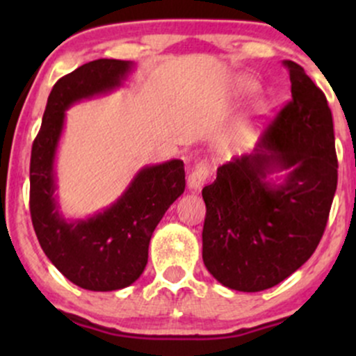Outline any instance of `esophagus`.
<instances>
[{"label":"esophagus","mask_w":356,"mask_h":356,"mask_svg":"<svg viewBox=\"0 0 356 356\" xmlns=\"http://www.w3.org/2000/svg\"><path fill=\"white\" fill-rule=\"evenodd\" d=\"M209 175H211L209 164H207V162H199V164L194 167V170L189 174V177H187V186H189V189L194 192L201 191L204 184H206L207 179H209Z\"/></svg>","instance_id":"34e87169"}]
</instances>
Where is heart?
<instances>
[{
    "mask_svg": "<svg viewBox=\"0 0 356 356\" xmlns=\"http://www.w3.org/2000/svg\"><path fill=\"white\" fill-rule=\"evenodd\" d=\"M236 88H238L239 93H252L256 90V83L252 80L249 79H241L238 80V85H236ZM264 112V107L263 104H254V107H252V115H261V113ZM248 117L244 118V120L239 122V125L236 127L234 132H232L231 136V144L232 145H239V144H244V142L248 140L249 137H251V134L254 132V122H252V118Z\"/></svg>",
    "mask_w": 356,
    "mask_h": 356,
    "instance_id": "b5f03b06",
    "label": "heart"
}]
</instances>
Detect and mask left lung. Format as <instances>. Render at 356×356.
Instances as JSON below:
<instances>
[{
  "label": "left lung",
  "instance_id": "left-lung-1",
  "mask_svg": "<svg viewBox=\"0 0 356 356\" xmlns=\"http://www.w3.org/2000/svg\"><path fill=\"white\" fill-rule=\"evenodd\" d=\"M291 100L254 152L234 157L202 189V259L220 284L256 293L301 268L320 243L338 182L333 117L325 93L284 61ZM284 172L281 181L268 179Z\"/></svg>",
  "mask_w": 356,
  "mask_h": 356
}]
</instances>
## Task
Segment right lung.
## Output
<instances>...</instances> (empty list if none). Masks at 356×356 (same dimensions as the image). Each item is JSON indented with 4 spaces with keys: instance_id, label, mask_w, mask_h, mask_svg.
Wrapping results in <instances>:
<instances>
[{
    "instance_id": "obj_1",
    "label": "right lung",
    "mask_w": 356,
    "mask_h": 356,
    "mask_svg": "<svg viewBox=\"0 0 356 356\" xmlns=\"http://www.w3.org/2000/svg\"><path fill=\"white\" fill-rule=\"evenodd\" d=\"M134 67V61L100 58L61 76L31 147L30 212L36 238L53 266L90 291H115L140 277L154 229L186 189L184 162L172 159L138 170L112 206L87 219H65L60 212L55 157L65 112L76 102L122 87Z\"/></svg>"
}]
</instances>
